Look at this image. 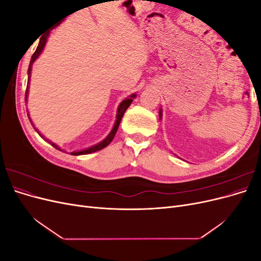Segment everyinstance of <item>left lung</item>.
Wrapping results in <instances>:
<instances>
[{
	"label": "left lung",
	"instance_id": "obj_1",
	"mask_svg": "<svg viewBox=\"0 0 261 261\" xmlns=\"http://www.w3.org/2000/svg\"><path fill=\"white\" fill-rule=\"evenodd\" d=\"M160 117H161V112H160Z\"/></svg>",
	"mask_w": 261,
	"mask_h": 261
}]
</instances>
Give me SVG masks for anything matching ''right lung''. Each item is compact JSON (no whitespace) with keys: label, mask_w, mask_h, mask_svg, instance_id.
<instances>
[{"label":"right lung","mask_w":261,"mask_h":261,"mask_svg":"<svg viewBox=\"0 0 261 261\" xmlns=\"http://www.w3.org/2000/svg\"><path fill=\"white\" fill-rule=\"evenodd\" d=\"M53 28H54V27H53ZM49 34H50V30H49L48 33H46L45 35H43V36L41 37L40 41H39V44H38V46H37V50H36V51H35V53L33 54V57H31V60H30V63H29V67H28V85H27L26 92H25V99H26V101H27V97H28V87H29V80H30V73H31V67H33V63L37 60V58H38L39 55H40V53L42 52V50H43V48H44V45H45V42H46V38H48ZM135 97H136V93H135V94H132V96H129L127 99H125V100H123V101L121 102V105H120V107H118V110H117V115H116V121H115V124H114V126H113V128H112L111 133L109 134L108 137H107L105 140H102L100 144H98V145H96V146H92V147H90V148H88V149L82 150V151H75V152H72V154H73V155L88 154V153H91V152H94V151H98V150H101V149L106 148L110 143H111V141H112V140H113V138H114V136H115L116 132H117L118 126H120L121 120H122V117H123V115H124L125 111H126V110H127V108L130 106V103L133 102V99L135 98ZM27 115H28V117H29V114H27ZM29 121H30L31 125L34 126V128L37 130V133H38L39 135H40V136H41L45 141H48V143H50V144H51L55 149L61 150L59 146H57L55 144L51 143L50 140H48L46 138H44V137L41 135V134L39 133V130L35 127L34 123L31 122V118H30V117H29Z\"/></svg>","instance_id":"1"}]
</instances>
